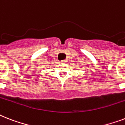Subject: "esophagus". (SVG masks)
Returning a JSON list of instances; mask_svg holds the SVG:
<instances>
[{"mask_svg":"<svg viewBox=\"0 0 125 125\" xmlns=\"http://www.w3.org/2000/svg\"><path fill=\"white\" fill-rule=\"evenodd\" d=\"M61 62H62L65 63V62H67V60H62V61H61Z\"/></svg>","mask_w":125,"mask_h":125,"instance_id":"34e87169","label":"esophagus"}]
</instances>
